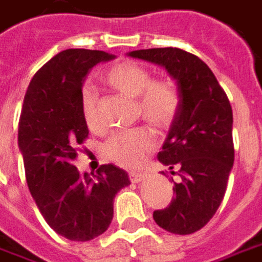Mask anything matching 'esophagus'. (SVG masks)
<instances>
[{"label":"esophagus","instance_id":"34e87169","mask_svg":"<svg viewBox=\"0 0 262 262\" xmlns=\"http://www.w3.org/2000/svg\"><path fill=\"white\" fill-rule=\"evenodd\" d=\"M129 179H130L132 183H140V182H143L144 179H146V174H143V173H135V171H132V173H129Z\"/></svg>","mask_w":262,"mask_h":262}]
</instances>
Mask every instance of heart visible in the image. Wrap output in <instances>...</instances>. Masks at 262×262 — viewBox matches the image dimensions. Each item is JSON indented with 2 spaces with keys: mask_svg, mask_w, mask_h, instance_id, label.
Masks as SVG:
<instances>
[{
  "mask_svg": "<svg viewBox=\"0 0 262 262\" xmlns=\"http://www.w3.org/2000/svg\"><path fill=\"white\" fill-rule=\"evenodd\" d=\"M105 82L122 95L136 99L137 112L155 127H167L174 120L180 93L171 80H153L149 69L135 62H119L103 75ZM98 95L91 86L80 93V111L86 126L93 132L100 130L96 113ZM155 146V137L144 127H135L115 133L106 143V156L125 169H136Z\"/></svg>",
  "mask_w": 262,
  "mask_h": 262,
  "instance_id": "1",
  "label": "heart"
}]
</instances>
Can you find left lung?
I'll list each match as a JSON object with an SVG mask.
<instances>
[{
	"label": "left lung",
	"mask_w": 262,
	"mask_h": 262,
	"mask_svg": "<svg viewBox=\"0 0 262 262\" xmlns=\"http://www.w3.org/2000/svg\"><path fill=\"white\" fill-rule=\"evenodd\" d=\"M127 55L160 65L177 83L180 106L157 159L182 180L174 183L171 203L156 210L153 219L169 233H195L220 207L233 167L230 100L211 69L190 52L151 48Z\"/></svg>",
	"instance_id": "obj_1"
}]
</instances>
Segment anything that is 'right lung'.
<instances>
[{"mask_svg":"<svg viewBox=\"0 0 262 262\" xmlns=\"http://www.w3.org/2000/svg\"><path fill=\"white\" fill-rule=\"evenodd\" d=\"M113 58L103 51H62L34 75L24 98L18 146L29 191L49 227L72 241L105 233L115 195L130 184L125 170L113 164L92 176L74 166L89 135L80 111L83 80L95 65Z\"/></svg>","mask_w":262,"mask_h":262,"instance_id":"right-lung-1","label":"right lung"}]
</instances>
